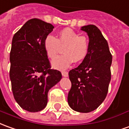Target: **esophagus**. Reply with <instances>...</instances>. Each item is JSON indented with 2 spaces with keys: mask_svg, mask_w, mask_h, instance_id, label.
Here are the masks:
<instances>
[{
  "mask_svg": "<svg viewBox=\"0 0 129 129\" xmlns=\"http://www.w3.org/2000/svg\"><path fill=\"white\" fill-rule=\"evenodd\" d=\"M61 74L63 77H68V73L66 71H62Z\"/></svg>",
  "mask_w": 129,
  "mask_h": 129,
  "instance_id": "34e87169",
  "label": "esophagus"
}]
</instances>
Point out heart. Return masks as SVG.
Segmentation results:
<instances>
[{
	"label": "heart",
	"mask_w": 129,
	"mask_h": 129,
	"mask_svg": "<svg viewBox=\"0 0 129 129\" xmlns=\"http://www.w3.org/2000/svg\"><path fill=\"white\" fill-rule=\"evenodd\" d=\"M61 46H64V55L57 57L52 61V67L63 70L67 68L72 62L82 61L89 51V40L84 36L79 34L71 28H66L58 32V37L48 35L43 40V47L47 55L53 58L57 54Z\"/></svg>",
	"instance_id": "heart-1"
}]
</instances>
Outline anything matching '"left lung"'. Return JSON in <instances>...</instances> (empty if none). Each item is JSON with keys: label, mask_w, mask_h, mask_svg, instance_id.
I'll list each match as a JSON object with an SVG mask.
<instances>
[{"label": "left lung", "mask_w": 129, "mask_h": 129, "mask_svg": "<svg viewBox=\"0 0 129 129\" xmlns=\"http://www.w3.org/2000/svg\"><path fill=\"white\" fill-rule=\"evenodd\" d=\"M89 39V47L82 63L68 73L72 86L68 105L75 111L87 113L105 100L111 80L112 56L107 40L94 25L82 27Z\"/></svg>", "instance_id": "left-lung-1"}]
</instances>
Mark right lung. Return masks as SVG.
<instances>
[{
  "mask_svg": "<svg viewBox=\"0 0 129 129\" xmlns=\"http://www.w3.org/2000/svg\"><path fill=\"white\" fill-rule=\"evenodd\" d=\"M53 25L31 19L15 33L10 54V78L14 98L21 108L36 112L47 104V93L61 80V72L51 69L43 40Z\"/></svg>",
  "mask_w": 129,
  "mask_h": 129,
  "instance_id": "right-lung-1",
  "label": "right lung"
}]
</instances>
